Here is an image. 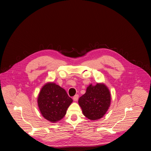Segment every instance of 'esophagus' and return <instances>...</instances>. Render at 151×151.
Instances as JSON below:
<instances>
[{
	"mask_svg": "<svg viewBox=\"0 0 151 151\" xmlns=\"http://www.w3.org/2000/svg\"><path fill=\"white\" fill-rule=\"evenodd\" d=\"M78 98H79V95L78 94H76L73 97V99L74 101H77L78 100Z\"/></svg>",
	"mask_w": 151,
	"mask_h": 151,
	"instance_id": "obj_1",
	"label": "esophagus"
}]
</instances>
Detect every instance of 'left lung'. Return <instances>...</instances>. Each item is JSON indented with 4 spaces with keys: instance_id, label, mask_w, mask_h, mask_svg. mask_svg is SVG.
<instances>
[{
    "instance_id": "left-lung-1",
    "label": "left lung",
    "mask_w": 151,
    "mask_h": 151,
    "mask_svg": "<svg viewBox=\"0 0 151 151\" xmlns=\"http://www.w3.org/2000/svg\"><path fill=\"white\" fill-rule=\"evenodd\" d=\"M83 114L91 120H97L103 116L111 103L110 91L103 83L90 85L86 93L78 100Z\"/></svg>"
}]
</instances>
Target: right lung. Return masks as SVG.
<instances>
[{
	"label": "right lung",
	"mask_w": 151,
	"mask_h": 151,
	"mask_svg": "<svg viewBox=\"0 0 151 151\" xmlns=\"http://www.w3.org/2000/svg\"><path fill=\"white\" fill-rule=\"evenodd\" d=\"M72 101L65 90L54 83L45 84L41 89L37 99L42 116L52 122H55L65 116Z\"/></svg>",
	"instance_id": "obj_1"
}]
</instances>
